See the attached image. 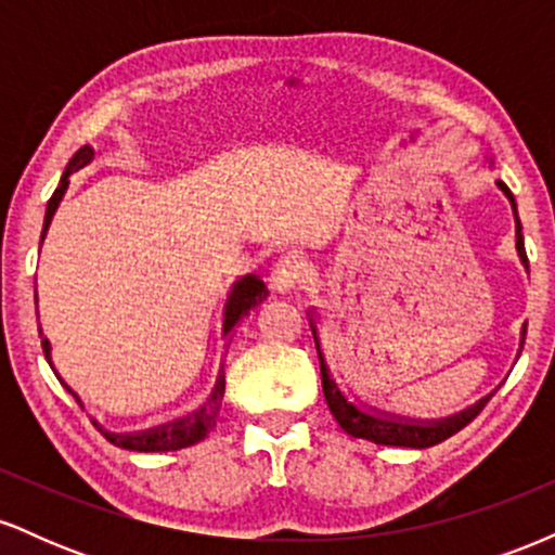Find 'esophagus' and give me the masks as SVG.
Wrapping results in <instances>:
<instances>
[{"mask_svg": "<svg viewBox=\"0 0 555 555\" xmlns=\"http://www.w3.org/2000/svg\"><path fill=\"white\" fill-rule=\"evenodd\" d=\"M305 279H308V271H305V263L295 256L279 258V263L271 269L269 284L273 292L279 295H292V292L302 289Z\"/></svg>", "mask_w": 555, "mask_h": 555, "instance_id": "1", "label": "esophagus"}]
</instances>
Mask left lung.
<instances>
[{"label":"left lung","instance_id":"1","mask_svg":"<svg viewBox=\"0 0 555 555\" xmlns=\"http://www.w3.org/2000/svg\"><path fill=\"white\" fill-rule=\"evenodd\" d=\"M495 184H499L501 193L508 197V203H512L514 221H517V253H519L521 266L530 271V260H527V253H525V240H521V221H519V214H517V203H514L512 190H508L506 184H503L501 180ZM310 328H313L318 360H321L323 397H326L331 415L336 417V423H339L344 433H349V436L365 438V441H373V443H380V446H406V449H428V446L441 443V441H446V438L454 436V433H460L464 425L473 423V420L480 415L482 406L488 404L490 397L480 399L475 406H469V410L460 412V415H451L446 420H428V423H420V420H406V417H393V415H386V412L375 415V412L362 410V406L352 404V401L344 397V393L339 391V386H336L334 375H331V371H328L326 358H323V349H321V339H318L315 315H310ZM525 334H527V328H521V341H525Z\"/></svg>","mask_w":555,"mask_h":555}]
</instances>
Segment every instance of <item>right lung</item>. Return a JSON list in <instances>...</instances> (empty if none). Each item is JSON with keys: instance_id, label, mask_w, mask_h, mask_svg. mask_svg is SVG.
<instances>
[{"instance_id": "add662e5", "label": "right lung", "mask_w": 555, "mask_h": 555, "mask_svg": "<svg viewBox=\"0 0 555 555\" xmlns=\"http://www.w3.org/2000/svg\"><path fill=\"white\" fill-rule=\"evenodd\" d=\"M93 158V149L91 145H82V149L69 158L65 175H62L60 180V188L54 190V195L49 197V206H47V216H43V232H41V242L47 237V229L52 224V216L56 214V206H60L62 195L67 193V184H69V175L73 171H78L86 167V164H91ZM266 295H269V289H266V284L260 282L256 276H242L237 284L232 286V292H229V299H227V308H224V336L237 326V321H242L245 315H250V310H256L260 302H263ZM36 315H38V308H36ZM41 347H43V354H47V362L52 365V344L49 339H43L41 336ZM54 371V365H52ZM56 373V371H54ZM60 378V375H56ZM60 384L67 388L69 393H73L75 401L80 404L78 393L69 388L65 380L60 378ZM221 401H224V371L219 373V378H216V386L211 391V399L206 401V404L201 406V410L193 412V415L182 417V420H175V423L169 425H158L154 430H143V433H109L104 428H99L101 433L106 436V441L119 446V449H130V451H177V449H188V446H195L197 441H203V438L208 436V433L214 430L216 420H219V412H221Z\"/></svg>"}]
</instances>
